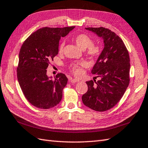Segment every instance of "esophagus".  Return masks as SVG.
I'll return each instance as SVG.
<instances>
[{"label": "esophagus", "mask_w": 148, "mask_h": 148, "mask_svg": "<svg viewBox=\"0 0 148 148\" xmlns=\"http://www.w3.org/2000/svg\"><path fill=\"white\" fill-rule=\"evenodd\" d=\"M70 82L71 83H76V82H80V80L78 79H76V78H71L70 80Z\"/></svg>", "instance_id": "1"}]
</instances>
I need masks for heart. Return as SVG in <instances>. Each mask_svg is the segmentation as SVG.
<instances>
[{
    "instance_id": "obj_1",
    "label": "heart",
    "mask_w": 148,
    "mask_h": 148,
    "mask_svg": "<svg viewBox=\"0 0 148 148\" xmlns=\"http://www.w3.org/2000/svg\"><path fill=\"white\" fill-rule=\"evenodd\" d=\"M73 40L75 43L80 48L82 49H85L87 48V54L88 56L92 58H96L99 56L101 53V48L98 45H95L93 44V40L89 36L85 34H80L76 36H75ZM64 43V42H62L59 45L58 51L60 52L63 51ZM85 66V62L79 61L77 63H74L70 64V70L71 71L72 73L75 75H80L82 73V67H84Z\"/></svg>"
}]
</instances>
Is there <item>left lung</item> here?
I'll return each instance as SVG.
<instances>
[{
  "label": "left lung",
  "mask_w": 148,
  "mask_h": 148,
  "mask_svg": "<svg viewBox=\"0 0 148 148\" xmlns=\"http://www.w3.org/2000/svg\"><path fill=\"white\" fill-rule=\"evenodd\" d=\"M103 38L104 49L91 73L100 80L86 82L87 92L82 99L85 106L97 111L111 109L119 103L129 86L130 58L122 40L103 27L85 28Z\"/></svg>",
  "instance_id": "1"
}]
</instances>
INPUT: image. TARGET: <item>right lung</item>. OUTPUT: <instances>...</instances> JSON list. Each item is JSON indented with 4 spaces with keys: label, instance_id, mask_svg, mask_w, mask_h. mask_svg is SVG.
Here are the masks:
<instances>
[{
    "label": "right lung",
    "instance_id": "right-lung-1",
    "mask_svg": "<svg viewBox=\"0 0 148 148\" xmlns=\"http://www.w3.org/2000/svg\"><path fill=\"white\" fill-rule=\"evenodd\" d=\"M74 28H40L23 44L19 53L17 77L23 93L33 106L49 109L60 103L68 78L60 73L52 80L47 76L46 69L58 54L61 37Z\"/></svg>",
    "mask_w": 148,
    "mask_h": 148
}]
</instances>
